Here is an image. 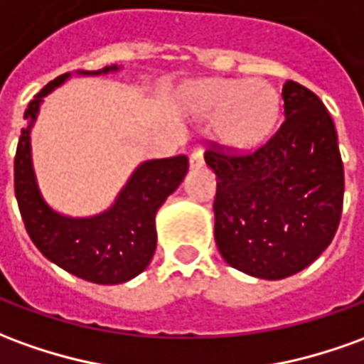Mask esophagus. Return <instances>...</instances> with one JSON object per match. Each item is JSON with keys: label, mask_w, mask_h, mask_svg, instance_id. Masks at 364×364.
<instances>
[{"label": "esophagus", "mask_w": 364, "mask_h": 364, "mask_svg": "<svg viewBox=\"0 0 364 364\" xmlns=\"http://www.w3.org/2000/svg\"><path fill=\"white\" fill-rule=\"evenodd\" d=\"M203 164H205V159H203V151H200V149H195L189 157V165L193 167V169H197V167H203Z\"/></svg>", "instance_id": "1"}]
</instances>
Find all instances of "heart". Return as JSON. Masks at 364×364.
I'll return each mask as SVG.
<instances>
[{"instance_id":"heart-1","label":"heart","mask_w":364,"mask_h":364,"mask_svg":"<svg viewBox=\"0 0 364 364\" xmlns=\"http://www.w3.org/2000/svg\"><path fill=\"white\" fill-rule=\"evenodd\" d=\"M183 102L195 116L217 118V136L232 149H252L272 134L278 122V94L262 80L208 78L185 86Z\"/></svg>"}]
</instances>
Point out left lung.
<instances>
[{"mask_svg":"<svg viewBox=\"0 0 364 364\" xmlns=\"http://www.w3.org/2000/svg\"><path fill=\"white\" fill-rule=\"evenodd\" d=\"M284 124L250 156L207 151L217 175L215 240L236 270L282 279L331 244L343 208V161L323 102L306 86L282 88Z\"/></svg>","mask_w":364,"mask_h":364,"instance_id":"left-lung-1","label":"left lung"}]
</instances>
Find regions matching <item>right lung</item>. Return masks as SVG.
I'll use <instances>...</instances> for the list:
<instances>
[{
    "label": "right lung",
    "mask_w": 364,
    "mask_h": 364,
    "mask_svg": "<svg viewBox=\"0 0 364 364\" xmlns=\"http://www.w3.org/2000/svg\"><path fill=\"white\" fill-rule=\"evenodd\" d=\"M112 65L100 70H76L78 76L118 73ZM70 73L45 86L25 110L27 126L15 154V197L25 228L39 252L76 278L114 286L139 276L156 254V215L187 175V156L147 159L132 171L110 207L90 217L58 213L41 193L33 165L31 132L43 98L65 85Z\"/></svg>",
    "instance_id": "1"
}]
</instances>
